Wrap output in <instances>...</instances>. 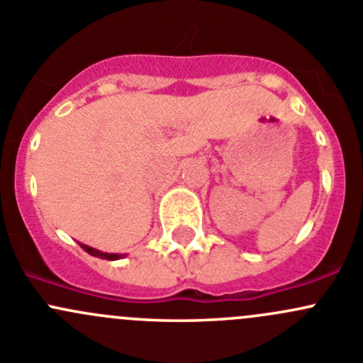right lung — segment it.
I'll return each instance as SVG.
<instances>
[{"mask_svg":"<svg viewBox=\"0 0 363 363\" xmlns=\"http://www.w3.org/2000/svg\"><path fill=\"white\" fill-rule=\"evenodd\" d=\"M80 247H82L86 252H89L91 256H96V258H101V259H111V262H113V259H121L126 256V255H119V252H104L100 250H94V247L91 246H86V244H80Z\"/></svg>","mask_w":363,"mask_h":363,"instance_id":"right-lung-1","label":"right lung"}]
</instances>
